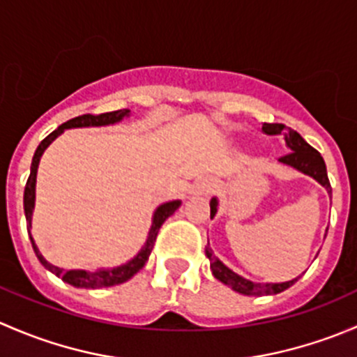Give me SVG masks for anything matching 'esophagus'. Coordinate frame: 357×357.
<instances>
[{
  "label": "esophagus",
  "mask_w": 357,
  "mask_h": 357,
  "mask_svg": "<svg viewBox=\"0 0 357 357\" xmlns=\"http://www.w3.org/2000/svg\"><path fill=\"white\" fill-rule=\"evenodd\" d=\"M212 190H214V183L211 179H200L193 185V193H197V195H207Z\"/></svg>",
  "instance_id": "obj_1"
}]
</instances>
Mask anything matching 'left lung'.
<instances>
[{
    "label": "left lung",
    "instance_id": "1",
    "mask_svg": "<svg viewBox=\"0 0 357 357\" xmlns=\"http://www.w3.org/2000/svg\"><path fill=\"white\" fill-rule=\"evenodd\" d=\"M262 132L264 135H282L285 132V142L287 146L290 149L289 155L280 158V162L289 167L297 169L298 172L305 176H311L312 179L319 183L323 188H326V192L332 193V186H330L328 181V174H326V165L325 160H323L321 153L318 150L312 149L297 131L294 129L287 128L283 124H262ZM218 207H219V200L212 199L211 200V219L218 214ZM328 231V229H326ZM205 255L208 257V262H211V271L214 275L215 280H219L221 283L228 285L229 289H233L238 294L243 295H275L280 294V291L287 290L289 287L294 285L301 276L297 278L290 280V282H283V283H257V282H250V280L243 278V276L236 275L235 271L228 268L226 264H222V261H219L218 257L212 252L211 245L207 243L205 247Z\"/></svg>",
    "mask_w": 357,
    "mask_h": 357
}]
</instances>
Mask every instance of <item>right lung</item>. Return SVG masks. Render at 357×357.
<instances>
[{
	"instance_id": "1",
	"label": "right lung",
	"mask_w": 357,
	"mask_h": 357,
	"mask_svg": "<svg viewBox=\"0 0 357 357\" xmlns=\"http://www.w3.org/2000/svg\"><path fill=\"white\" fill-rule=\"evenodd\" d=\"M131 110L129 109H122V110H115V112H107V114H100V115H79V117L70 119V121L63 122L62 126L55 129L52 135L46 136L39 146L36 149L34 157H32V164H31V174H29L27 185H25L24 190V212H25V221H27V231H29V238H31L32 248H34L36 257L39 259L43 266H45L48 271H52L53 275H56L59 278H62L63 282L68 283V285L75 287V289H107V287H114V285H121V283L128 282L131 280L139 269L145 266V262L149 261L150 254H152L153 243H155L157 233L160 229V226L164 225L165 219L169 215L174 214L176 211L181 205V200H171V202H164L155 208L152 215V226H150L149 236H146L145 245L142 247V250L135 255L132 259H129L128 262L121 266H115V268H98L95 271H86V269H63L59 268V266H53L43 257V254L39 252L38 245H36L34 238H32V212H34V205H36V176H38V167H39V160H41L43 153L45 150L62 135L66 129H74V128H102V126H112L121 122L124 117H129Z\"/></svg>"
}]
</instances>
